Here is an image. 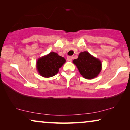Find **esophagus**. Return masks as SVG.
<instances>
[{"label":"esophagus","instance_id":"1","mask_svg":"<svg viewBox=\"0 0 130 130\" xmlns=\"http://www.w3.org/2000/svg\"><path fill=\"white\" fill-rule=\"evenodd\" d=\"M72 59H73V57L72 56H68L67 57V61H72Z\"/></svg>","mask_w":130,"mask_h":130}]
</instances>
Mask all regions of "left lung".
Here are the masks:
<instances>
[{
    "label": "left lung",
    "instance_id": "1",
    "mask_svg": "<svg viewBox=\"0 0 130 130\" xmlns=\"http://www.w3.org/2000/svg\"><path fill=\"white\" fill-rule=\"evenodd\" d=\"M80 73L86 79H92L97 77L102 70L101 60L92 56L88 51L79 53L78 58L73 61Z\"/></svg>",
    "mask_w": 130,
    "mask_h": 130
}]
</instances>
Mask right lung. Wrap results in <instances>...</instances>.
Returning <instances> with one entry per match:
<instances>
[{"label": "right lung", "instance_id": "add662e5", "mask_svg": "<svg viewBox=\"0 0 130 130\" xmlns=\"http://www.w3.org/2000/svg\"><path fill=\"white\" fill-rule=\"evenodd\" d=\"M66 63V59L57 53L51 52L37 60L36 67L38 73L44 77L54 76Z\"/></svg>", "mask_w": 130, "mask_h": 130}]
</instances>
